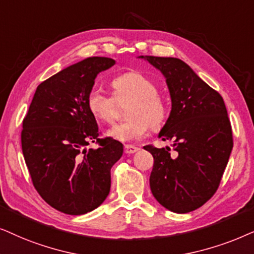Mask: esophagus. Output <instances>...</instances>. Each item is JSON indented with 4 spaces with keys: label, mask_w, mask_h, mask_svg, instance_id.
<instances>
[{
    "label": "esophagus",
    "mask_w": 254,
    "mask_h": 254,
    "mask_svg": "<svg viewBox=\"0 0 254 254\" xmlns=\"http://www.w3.org/2000/svg\"><path fill=\"white\" fill-rule=\"evenodd\" d=\"M139 148H138L137 146H133V145H125L124 146V152L127 154H132L134 153V152H137Z\"/></svg>",
    "instance_id": "esophagus-1"
}]
</instances>
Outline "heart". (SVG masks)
Instances as JSON below:
<instances>
[{
	"label": "heart",
	"mask_w": 254,
	"mask_h": 254,
	"mask_svg": "<svg viewBox=\"0 0 254 254\" xmlns=\"http://www.w3.org/2000/svg\"><path fill=\"white\" fill-rule=\"evenodd\" d=\"M113 96L100 89L88 94L87 106L96 120L110 123L117 116L118 104L131 103L124 123L115 124L107 134L120 141H132L143 138L152 130H159L167 118L166 101L158 94L153 80L139 72H129L111 81Z\"/></svg>",
	"instance_id": "obj_1"
}]
</instances>
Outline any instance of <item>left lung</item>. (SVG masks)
I'll use <instances>...</instances> for the list:
<instances>
[{
  "instance_id": "8db88e82",
  "label": "left lung",
  "mask_w": 254,
  "mask_h": 254,
  "mask_svg": "<svg viewBox=\"0 0 254 254\" xmlns=\"http://www.w3.org/2000/svg\"><path fill=\"white\" fill-rule=\"evenodd\" d=\"M166 79L170 117L159 138L173 141L177 152L146 145L154 164L151 191L168 210L186 214L200 208L217 190L233 147L223 97L178 58L140 56Z\"/></svg>"
}]
</instances>
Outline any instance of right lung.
<instances>
[{
	"instance_id": "right-lung-1",
	"label": "right lung",
	"mask_w": 254,
	"mask_h": 254,
	"mask_svg": "<svg viewBox=\"0 0 254 254\" xmlns=\"http://www.w3.org/2000/svg\"><path fill=\"white\" fill-rule=\"evenodd\" d=\"M115 60L92 57L60 70L37 87L23 120L22 151L36 190L51 207L83 215L103 203L110 191V170L123 145L99 138L87 106L97 74ZM90 141L99 148L87 150Z\"/></svg>"
}]
</instances>
